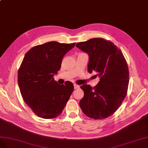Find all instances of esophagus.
Wrapping results in <instances>:
<instances>
[{
	"label": "esophagus",
	"instance_id": "34e87169",
	"mask_svg": "<svg viewBox=\"0 0 148 148\" xmlns=\"http://www.w3.org/2000/svg\"><path fill=\"white\" fill-rule=\"evenodd\" d=\"M74 88H75V89H76V88H79L80 87V86L77 85V84H74Z\"/></svg>",
	"mask_w": 148,
	"mask_h": 148
}]
</instances>
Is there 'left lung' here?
<instances>
[{
  "mask_svg": "<svg viewBox=\"0 0 148 148\" xmlns=\"http://www.w3.org/2000/svg\"><path fill=\"white\" fill-rule=\"evenodd\" d=\"M76 47L87 53V70L95 71L100 81L96 86L83 85L84 92L79 105L83 113L95 120L112 115L119 108L127 93L128 64L120 49L112 42L100 38L80 42Z\"/></svg>",
  "mask_w": 148,
  "mask_h": 148,
  "instance_id": "obj_1",
  "label": "left lung"
}]
</instances>
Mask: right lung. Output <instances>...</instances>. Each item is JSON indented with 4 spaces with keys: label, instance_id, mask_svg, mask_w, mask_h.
<instances>
[{
    "label": "right lung",
    "instance_id": "add662e5",
    "mask_svg": "<svg viewBox=\"0 0 148 148\" xmlns=\"http://www.w3.org/2000/svg\"><path fill=\"white\" fill-rule=\"evenodd\" d=\"M73 44L50 41L37 45L25 54L18 69V83L23 100L36 115L45 119L60 115L74 90L73 84H58L54 75Z\"/></svg>",
    "mask_w": 148,
    "mask_h": 148
}]
</instances>
